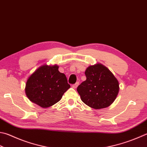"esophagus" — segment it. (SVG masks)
<instances>
[{
    "mask_svg": "<svg viewBox=\"0 0 147 147\" xmlns=\"http://www.w3.org/2000/svg\"><path fill=\"white\" fill-rule=\"evenodd\" d=\"M79 84V82H77L76 84H74L72 85V88H77V87L78 86Z\"/></svg>",
    "mask_w": 147,
    "mask_h": 147,
    "instance_id": "esophagus-1",
    "label": "esophagus"
}]
</instances>
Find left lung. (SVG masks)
I'll use <instances>...</instances> for the list:
<instances>
[{
  "instance_id": "left-lung-1",
  "label": "left lung",
  "mask_w": 147,
  "mask_h": 147,
  "mask_svg": "<svg viewBox=\"0 0 147 147\" xmlns=\"http://www.w3.org/2000/svg\"><path fill=\"white\" fill-rule=\"evenodd\" d=\"M86 80L77 88L82 101L95 109L109 107L119 92V82L109 69L101 63L90 65L85 71Z\"/></svg>"
}]
</instances>
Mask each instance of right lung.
Wrapping results in <instances>:
<instances>
[{
	"instance_id": "obj_1",
	"label": "right lung",
	"mask_w": 147,
	"mask_h": 147,
	"mask_svg": "<svg viewBox=\"0 0 147 147\" xmlns=\"http://www.w3.org/2000/svg\"><path fill=\"white\" fill-rule=\"evenodd\" d=\"M57 65L40 66L29 77L25 91L30 101L43 108L53 106L70 88L64 74Z\"/></svg>"
}]
</instances>
